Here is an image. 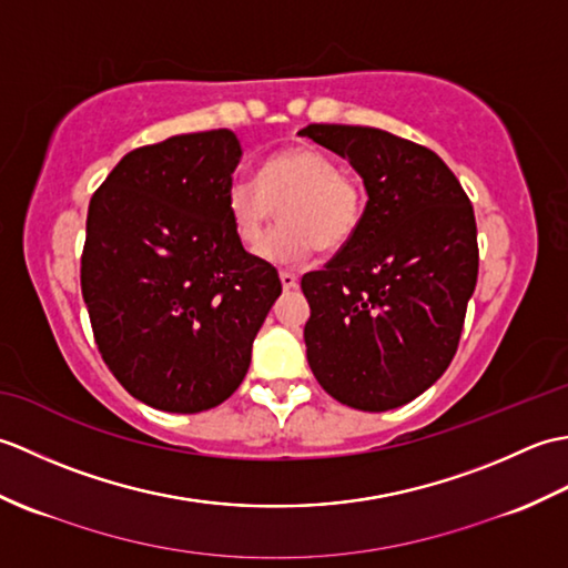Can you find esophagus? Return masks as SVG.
<instances>
[{
  "instance_id": "1",
  "label": "esophagus",
  "mask_w": 568,
  "mask_h": 568,
  "mask_svg": "<svg viewBox=\"0 0 568 568\" xmlns=\"http://www.w3.org/2000/svg\"><path fill=\"white\" fill-rule=\"evenodd\" d=\"M281 283H283V291H293V287H297V275L283 271L281 273Z\"/></svg>"
}]
</instances>
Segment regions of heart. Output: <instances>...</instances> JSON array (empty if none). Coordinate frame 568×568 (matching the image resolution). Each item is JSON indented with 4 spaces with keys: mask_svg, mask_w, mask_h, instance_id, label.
Instances as JSON below:
<instances>
[{
    "mask_svg": "<svg viewBox=\"0 0 568 568\" xmlns=\"http://www.w3.org/2000/svg\"><path fill=\"white\" fill-rule=\"evenodd\" d=\"M364 204L358 180L312 146L275 151L263 161L258 180L234 178L226 187L229 220L248 251L263 244L281 207L283 224L261 251L273 263H300L315 246L342 248L358 229Z\"/></svg>",
    "mask_w": 568,
    "mask_h": 568,
    "instance_id": "heart-1",
    "label": "heart"
}]
</instances>
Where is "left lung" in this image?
I'll return each mask as SVG.
<instances>
[{
	"label": "left lung",
	"mask_w": 568,
	"mask_h": 568,
	"mask_svg": "<svg viewBox=\"0 0 568 568\" xmlns=\"http://www.w3.org/2000/svg\"><path fill=\"white\" fill-rule=\"evenodd\" d=\"M300 136L364 180L354 236L303 275L307 364L334 400L400 407L442 378L478 277L474 207L437 153L383 129L310 124Z\"/></svg>",
	"instance_id": "8db88e82"
}]
</instances>
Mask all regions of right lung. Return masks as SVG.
<instances>
[{
    "instance_id": "obj_1",
    "label": "right lung",
    "mask_w": 568,
    "mask_h": 568,
    "mask_svg": "<svg viewBox=\"0 0 568 568\" xmlns=\"http://www.w3.org/2000/svg\"><path fill=\"white\" fill-rule=\"evenodd\" d=\"M239 161L229 129L171 136L126 153L90 200L80 283L94 342L114 378L163 413L224 403L283 293L229 220Z\"/></svg>"
}]
</instances>
